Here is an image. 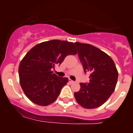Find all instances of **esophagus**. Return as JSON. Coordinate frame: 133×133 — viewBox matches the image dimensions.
Listing matches in <instances>:
<instances>
[{"instance_id": "obj_1", "label": "esophagus", "mask_w": 133, "mask_h": 133, "mask_svg": "<svg viewBox=\"0 0 133 133\" xmlns=\"http://www.w3.org/2000/svg\"><path fill=\"white\" fill-rule=\"evenodd\" d=\"M69 82H70V83H71V84H72V83H74V81H72L71 80V79H69Z\"/></svg>"}]
</instances>
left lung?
Instances as JSON below:
<instances>
[{
	"label": "left lung",
	"mask_w": 133,
	"mask_h": 133,
	"mask_svg": "<svg viewBox=\"0 0 133 133\" xmlns=\"http://www.w3.org/2000/svg\"><path fill=\"white\" fill-rule=\"evenodd\" d=\"M84 72H90L89 82L80 83L74 92L79 104L86 109L98 108L106 102L115 89L118 72L111 57L91 44L75 42Z\"/></svg>",
	"instance_id": "8db88e82"
}]
</instances>
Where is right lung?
Wrapping results in <instances>:
<instances>
[{"label": "right lung", "instance_id": "add662e5", "mask_svg": "<svg viewBox=\"0 0 133 133\" xmlns=\"http://www.w3.org/2000/svg\"><path fill=\"white\" fill-rule=\"evenodd\" d=\"M77 53L74 44L65 41H45L33 47L19 67L20 84L27 98L42 106L54 103L68 79L58 77L52 70L67 56Z\"/></svg>", "mask_w": 133, "mask_h": 133}]
</instances>
